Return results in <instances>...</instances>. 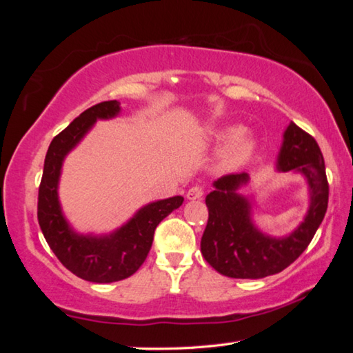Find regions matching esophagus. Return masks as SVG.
<instances>
[{
  "mask_svg": "<svg viewBox=\"0 0 353 353\" xmlns=\"http://www.w3.org/2000/svg\"><path fill=\"white\" fill-rule=\"evenodd\" d=\"M202 194H204V191H202L201 187H191L187 193V199L188 201H196V199H202Z\"/></svg>",
  "mask_w": 353,
  "mask_h": 353,
  "instance_id": "esophagus-1",
  "label": "esophagus"
}]
</instances>
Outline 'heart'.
Returning a JSON list of instances; mask_svg holds the SVG:
<instances>
[{"label": "heart", "instance_id": "obj_1", "mask_svg": "<svg viewBox=\"0 0 353 353\" xmlns=\"http://www.w3.org/2000/svg\"><path fill=\"white\" fill-rule=\"evenodd\" d=\"M244 126L238 123L225 124L213 132V143L223 146L218 155V168L224 172L240 170L252 157L256 149V139L244 134Z\"/></svg>", "mask_w": 353, "mask_h": 353}]
</instances>
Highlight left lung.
<instances>
[{"label": "left lung", "instance_id": "8db88e82", "mask_svg": "<svg viewBox=\"0 0 353 353\" xmlns=\"http://www.w3.org/2000/svg\"><path fill=\"white\" fill-rule=\"evenodd\" d=\"M276 170L302 174L310 194L302 223L283 236L268 235L255 225L252 198L238 193L249 182L248 172L223 176L213 182V191L205 198L208 223L201 252L223 276L263 279L283 271L307 249L324 219L328 204L324 157L313 137L292 121L283 132Z\"/></svg>", "mask_w": 353, "mask_h": 353}]
</instances>
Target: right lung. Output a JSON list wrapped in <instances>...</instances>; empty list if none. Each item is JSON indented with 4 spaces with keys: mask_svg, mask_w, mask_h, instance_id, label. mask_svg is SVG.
<instances>
[{
    "mask_svg": "<svg viewBox=\"0 0 353 353\" xmlns=\"http://www.w3.org/2000/svg\"><path fill=\"white\" fill-rule=\"evenodd\" d=\"M118 101H104L82 112L48 148L39 188L37 218L46 243L62 265L87 282L112 283L128 279L146 260L154 230L168 214L182 205V196L149 202L110 234H79L62 212L59 201L63 160L90 132L98 119L119 115Z\"/></svg>",
    "mask_w": 353,
    "mask_h": 353,
    "instance_id": "obj_1",
    "label": "right lung"
}]
</instances>
